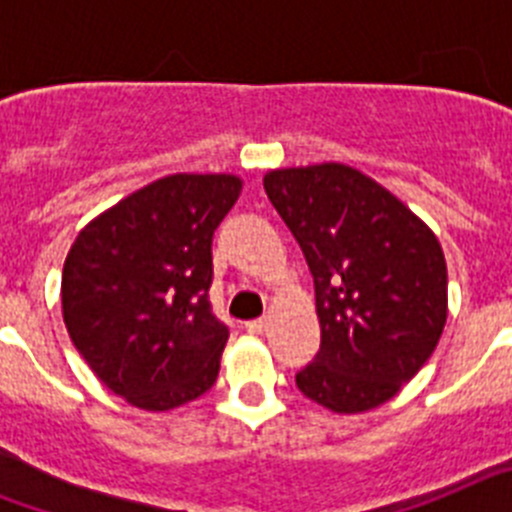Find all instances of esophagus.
<instances>
[{"label": "esophagus", "instance_id": "34e87169", "mask_svg": "<svg viewBox=\"0 0 512 512\" xmlns=\"http://www.w3.org/2000/svg\"><path fill=\"white\" fill-rule=\"evenodd\" d=\"M266 325H269V320L266 318H256V320H248L246 323V330L248 333H253V336H261L266 330Z\"/></svg>", "mask_w": 512, "mask_h": 512}]
</instances>
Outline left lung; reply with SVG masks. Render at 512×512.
I'll return each instance as SVG.
<instances>
[{"instance_id": "1", "label": "left lung", "mask_w": 512, "mask_h": 512, "mask_svg": "<svg viewBox=\"0 0 512 512\" xmlns=\"http://www.w3.org/2000/svg\"><path fill=\"white\" fill-rule=\"evenodd\" d=\"M264 189L315 282L320 351L297 387L333 413H364L431 359L446 325V259L433 230L343 164L277 169Z\"/></svg>"}]
</instances>
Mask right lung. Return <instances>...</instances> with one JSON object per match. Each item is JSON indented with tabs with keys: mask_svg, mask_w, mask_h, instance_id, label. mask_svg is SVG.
<instances>
[{
	"mask_svg": "<svg viewBox=\"0 0 512 512\" xmlns=\"http://www.w3.org/2000/svg\"><path fill=\"white\" fill-rule=\"evenodd\" d=\"M241 187L233 174L164 176L76 235L63 323L99 382L135 408H179L215 384L228 325L207 295L212 233Z\"/></svg>",
	"mask_w": 512,
	"mask_h": 512,
	"instance_id": "add662e5",
	"label": "right lung"
}]
</instances>
